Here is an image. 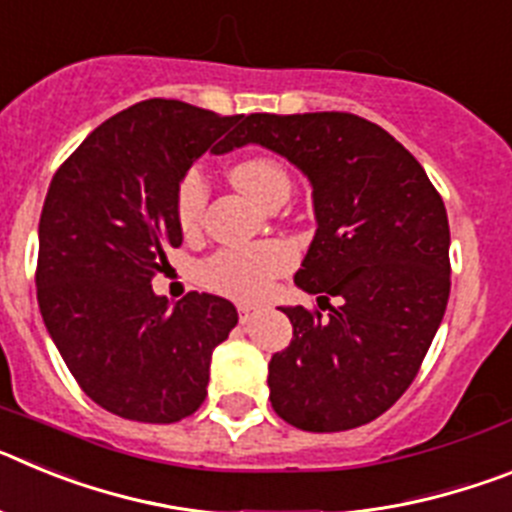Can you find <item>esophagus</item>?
Returning <instances> with one entry per match:
<instances>
[{
  "mask_svg": "<svg viewBox=\"0 0 512 512\" xmlns=\"http://www.w3.org/2000/svg\"><path fill=\"white\" fill-rule=\"evenodd\" d=\"M253 315H256V307L238 305V320H241V323H251Z\"/></svg>",
  "mask_w": 512,
  "mask_h": 512,
  "instance_id": "esophagus-1",
  "label": "esophagus"
}]
</instances>
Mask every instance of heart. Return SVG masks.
Masks as SVG:
<instances>
[{
	"mask_svg": "<svg viewBox=\"0 0 512 512\" xmlns=\"http://www.w3.org/2000/svg\"><path fill=\"white\" fill-rule=\"evenodd\" d=\"M230 182L246 194L248 200L264 207L277 192H289V176L274 158H243L230 169ZM207 205V184L200 169H187L176 187V220L184 233H194L202 225ZM295 266L292 248L279 241L256 243V246L220 248L205 259L197 271L202 287L215 295L238 302L264 300L274 287V279Z\"/></svg>",
	"mask_w": 512,
	"mask_h": 512,
	"instance_id": "b5f03b06",
	"label": "heart"
}]
</instances>
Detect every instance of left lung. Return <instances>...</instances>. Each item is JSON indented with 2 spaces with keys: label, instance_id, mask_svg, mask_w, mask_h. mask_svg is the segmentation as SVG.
<instances>
[{
  "label": "left lung",
  "instance_id": "8db88e82",
  "mask_svg": "<svg viewBox=\"0 0 512 512\" xmlns=\"http://www.w3.org/2000/svg\"><path fill=\"white\" fill-rule=\"evenodd\" d=\"M246 143L310 179L318 230L295 284L328 307V318L282 307L292 341L269 361L271 408L312 433L372 423L408 390L446 312L451 235L441 194L408 148L348 112H256L225 151Z\"/></svg>",
  "mask_w": 512,
  "mask_h": 512
}]
</instances>
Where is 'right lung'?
Returning a JSON list of instances; mask_svg holds the SVG:
<instances>
[{
    "instance_id": "right-lung-1",
    "label": "right lung",
    "mask_w": 512,
    "mask_h": 512,
    "mask_svg": "<svg viewBox=\"0 0 512 512\" xmlns=\"http://www.w3.org/2000/svg\"><path fill=\"white\" fill-rule=\"evenodd\" d=\"M241 120L179 99L138 102L92 130L45 194L40 315L81 390L120 418L192 415L212 351L238 323L233 302L189 292L171 307L151 279L164 248L182 246L179 179L207 148L223 153Z\"/></svg>"
}]
</instances>
